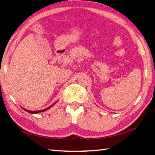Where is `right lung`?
<instances>
[{"label": "right lung", "mask_w": 155, "mask_h": 155, "mask_svg": "<svg viewBox=\"0 0 155 155\" xmlns=\"http://www.w3.org/2000/svg\"><path fill=\"white\" fill-rule=\"evenodd\" d=\"M57 103V102H56ZM56 103H54L53 104H52V105H51L50 107H47V108H46V109H43V110H40V111H30V110H27V109H24V108H22L23 109L25 110V111H26L27 112H28V113H29V114H39V113H41V112H44V111H46V110H48V109H49L50 108H51V107H52V106L54 105V104H55Z\"/></svg>", "instance_id": "add662e5"}]
</instances>
